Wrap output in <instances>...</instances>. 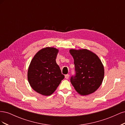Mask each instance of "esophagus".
<instances>
[{
    "label": "esophagus",
    "instance_id": "34e87169",
    "mask_svg": "<svg viewBox=\"0 0 125 125\" xmlns=\"http://www.w3.org/2000/svg\"><path fill=\"white\" fill-rule=\"evenodd\" d=\"M69 77V74H67L65 75V78L66 79H68Z\"/></svg>",
    "mask_w": 125,
    "mask_h": 125
}]
</instances>
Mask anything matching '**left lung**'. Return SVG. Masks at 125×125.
I'll return each mask as SVG.
<instances>
[{
	"instance_id": "obj_1",
	"label": "left lung",
	"mask_w": 125,
	"mask_h": 125,
	"mask_svg": "<svg viewBox=\"0 0 125 125\" xmlns=\"http://www.w3.org/2000/svg\"><path fill=\"white\" fill-rule=\"evenodd\" d=\"M69 52L74 59L75 73L70 78L71 84L81 95L95 92L104 75V67L99 57L86 49L70 50Z\"/></svg>"
}]
</instances>
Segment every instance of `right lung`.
<instances>
[{
    "instance_id": "obj_1",
    "label": "right lung",
    "mask_w": 125,
    "mask_h": 125,
    "mask_svg": "<svg viewBox=\"0 0 125 125\" xmlns=\"http://www.w3.org/2000/svg\"><path fill=\"white\" fill-rule=\"evenodd\" d=\"M58 52L54 47L43 48L30 63L28 72L29 82L34 90L42 95H51L65 78L56 62Z\"/></svg>"
}]
</instances>
